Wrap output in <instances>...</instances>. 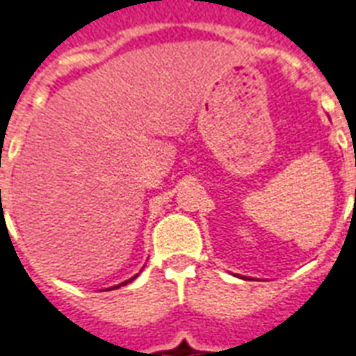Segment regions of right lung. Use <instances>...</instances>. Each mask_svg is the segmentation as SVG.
I'll list each match as a JSON object with an SVG mask.
<instances>
[{
  "label": "right lung",
  "instance_id": "add662e5",
  "mask_svg": "<svg viewBox=\"0 0 356 356\" xmlns=\"http://www.w3.org/2000/svg\"><path fill=\"white\" fill-rule=\"evenodd\" d=\"M133 280V278H131ZM131 280H127V282H131ZM127 282H122V284H127ZM122 284H120V286H122ZM120 286H114V288H120Z\"/></svg>",
  "mask_w": 356,
  "mask_h": 356
}]
</instances>
